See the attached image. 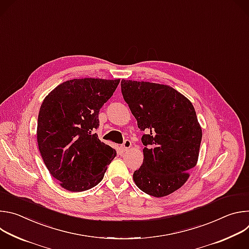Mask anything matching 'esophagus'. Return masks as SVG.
Wrapping results in <instances>:
<instances>
[{
  "instance_id": "34e87169",
  "label": "esophagus",
  "mask_w": 249,
  "mask_h": 249,
  "mask_svg": "<svg viewBox=\"0 0 249 249\" xmlns=\"http://www.w3.org/2000/svg\"><path fill=\"white\" fill-rule=\"evenodd\" d=\"M131 146H132L131 141H130V140H125L123 145H122V147H121V148H122V151H123V152L128 151V150L131 148Z\"/></svg>"
}]
</instances>
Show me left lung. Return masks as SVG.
I'll return each mask as SVG.
<instances>
[{
  "label": "left lung",
  "instance_id": "obj_1",
  "mask_svg": "<svg viewBox=\"0 0 249 249\" xmlns=\"http://www.w3.org/2000/svg\"><path fill=\"white\" fill-rule=\"evenodd\" d=\"M121 89L139 129L146 132L144 160L134 182L149 195L167 196L184 185L198 161L202 128L194 106L167 85L122 80Z\"/></svg>",
  "mask_w": 249,
  "mask_h": 249
}]
</instances>
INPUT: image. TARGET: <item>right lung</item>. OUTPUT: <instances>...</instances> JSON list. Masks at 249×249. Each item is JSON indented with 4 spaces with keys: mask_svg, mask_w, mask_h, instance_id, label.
Returning a JSON list of instances; mask_svg holds the SVG:
<instances>
[{
    "mask_svg": "<svg viewBox=\"0 0 249 249\" xmlns=\"http://www.w3.org/2000/svg\"><path fill=\"white\" fill-rule=\"evenodd\" d=\"M120 80L74 79L44 98L38 114L37 144L50 174L68 191L97 185L116 151L94 133L98 113Z\"/></svg>",
    "mask_w": 249,
    "mask_h": 249,
    "instance_id": "add662e5",
    "label": "right lung"
}]
</instances>
